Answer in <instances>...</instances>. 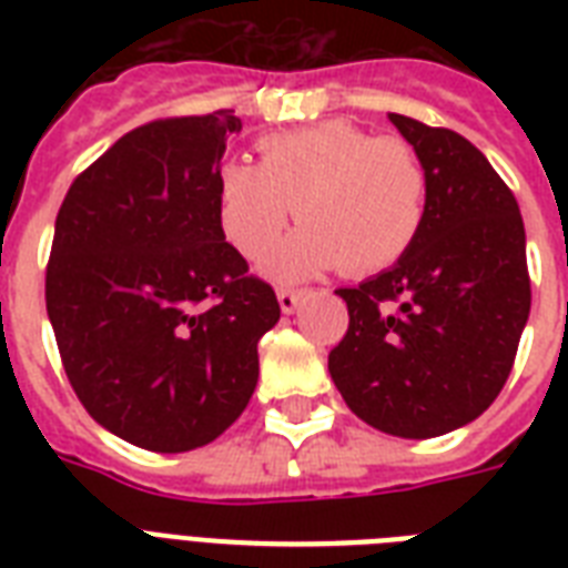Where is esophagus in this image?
<instances>
[{"mask_svg": "<svg viewBox=\"0 0 568 568\" xmlns=\"http://www.w3.org/2000/svg\"><path fill=\"white\" fill-rule=\"evenodd\" d=\"M301 297L303 288H276V301H280V310H283L285 315H292V312L297 310Z\"/></svg>", "mask_w": 568, "mask_h": 568, "instance_id": "1", "label": "esophagus"}]
</instances>
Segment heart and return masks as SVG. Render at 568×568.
Here are the masks:
<instances>
[{"label":"heart","mask_w":568,"mask_h":568,"mask_svg":"<svg viewBox=\"0 0 568 568\" xmlns=\"http://www.w3.org/2000/svg\"><path fill=\"white\" fill-rule=\"evenodd\" d=\"M258 164L217 168V217L241 256H265L297 203L303 226L267 256L280 280L342 267L377 274L413 247L427 217L422 155L397 135H372L351 120L271 132L256 141Z\"/></svg>","instance_id":"b5f03b06"}]
</instances>
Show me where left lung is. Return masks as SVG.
Masks as SVG:
<instances>
[{"instance_id": "1", "label": "left lung", "mask_w": 568, "mask_h": 568, "mask_svg": "<svg viewBox=\"0 0 568 568\" xmlns=\"http://www.w3.org/2000/svg\"><path fill=\"white\" fill-rule=\"evenodd\" d=\"M427 171V217L395 267L356 288L333 383L365 424L430 439L475 422L513 372L530 312L525 223L471 141L388 114Z\"/></svg>"}]
</instances>
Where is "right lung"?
Listing matches in <instances>:
<instances>
[{"label":"right lung","instance_id":"1","mask_svg":"<svg viewBox=\"0 0 568 568\" xmlns=\"http://www.w3.org/2000/svg\"><path fill=\"white\" fill-rule=\"evenodd\" d=\"M232 109L144 123L84 168L55 217L47 312L93 422L159 454L217 439L258 379L274 288L223 239Z\"/></svg>","mask_w":568,"mask_h":568}]
</instances>
